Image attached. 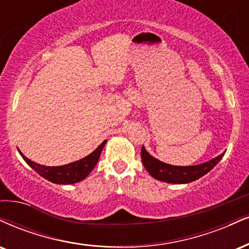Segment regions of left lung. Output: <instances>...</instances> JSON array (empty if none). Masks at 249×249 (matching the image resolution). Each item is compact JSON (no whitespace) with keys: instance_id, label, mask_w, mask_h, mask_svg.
Returning <instances> with one entry per match:
<instances>
[{"instance_id":"left-lung-1","label":"left lung","mask_w":249,"mask_h":249,"mask_svg":"<svg viewBox=\"0 0 249 249\" xmlns=\"http://www.w3.org/2000/svg\"><path fill=\"white\" fill-rule=\"evenodd\" d=\"M224 154L218 155L208 162L197 164V166H173L158 160L142 147V161L147 172L159 181L174 184H184L196 181L205 174H208L221 160Z\"/></svg>"}]
</instances>
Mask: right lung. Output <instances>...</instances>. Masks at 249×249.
<instances>
[{
	"label": "right lung",
	"mask_w": 249,
	"mask_h": 249,
	"mask_svg": "<svg viewBox=\"0 0 249 249\" xmlns=\"http://www.w3.org/2000/svg\"><path fill=\"white\" fill-rule=\"evenodd\" d=\"M106 143L107 140H104L92 153L87 155L86 158L81 159L79 161L58 167L41 166V164L34 162V161H31L30 159L26 158L19 149L18 152L19 154L22 155L24 161H25L32 169L36 170L39 175L43 176L44 178H46L47 181L56 184H73L85 179L87 176L90 174L91 170L94 169V167L96 166V163H97L98 159H100V155L102 153V149H103Z\"/></svg>",
	"instance_id": "add662e5"
}]
</instances>
